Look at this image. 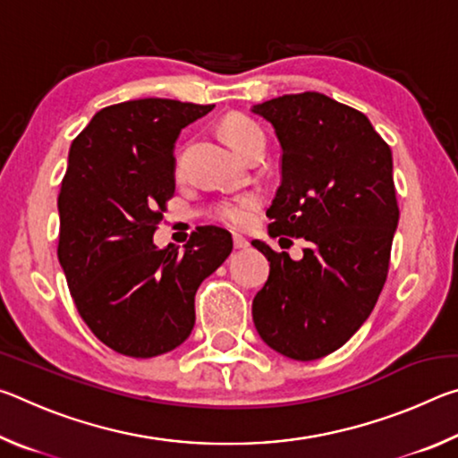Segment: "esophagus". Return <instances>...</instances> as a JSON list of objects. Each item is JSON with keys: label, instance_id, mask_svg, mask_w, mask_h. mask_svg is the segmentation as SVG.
I'll return each mask as SVG.
<instances>
[{"label": "esophagus", "instance_id": "1", "mask_svg": "<svg viewBox=\"0 0 458 458\" xmlns=\"http://www.w3.org/2000/svg\"><path fill=\"white\" fill-rule=\"evenodd\" d=\"M232 240H234V248L236 250H244V248H248L250 246V242H248L246 238H242V236H238V234H234L232 236Z\"/></svg>", "mask_w": 458, "mask_h": 458}]
</instances>
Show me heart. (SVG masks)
<instances>
[{"label":"heart","mask_w":458,"mask_h":458,"mask_svg":"<svg viewBox=\"0 0 458 458\" xmlns=\"http://www.w3.org/2000/svg\"><path fill=\"white\" fill-rule=\"evenodd\" d=\"M222 133L236 153L242 151L248 143L254 141V139H265L262 137V131L254 125L250 119L238 117V114H232V117H226L222 121ZM259 193L248 191L238 198L222 201L218 210H216V216H218L224 224H228V226L242 228L252 220V214L259 208Z\"/></svg>","instance_id":"obj_1"}]
</instances>
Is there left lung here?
Masks as SVG:
<instances>
[{
    "mask_svg": "<svg viewBox=\"0 0 458 458\" xmlns=\"http://www.w3.org/2000/svg\"><path fill=\"white\" fill-rule=\"evenodd\" d=\"M250 111L273 125L283 149L268 234L307 240L301 260L254 240L270 273L252 321L275 352L319 360L361 327L386 283L400 218L392 151L366 114L321 92Z\"/></svg>",
    "mask_w": 458,
    "mask_h": 458,
    "instance_id": "8db88e82",
    "label": "left lung"
}]
</instances>
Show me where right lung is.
I'll return each instance as SVG.
<instances>
[{"instance_id": "add662e5", "label": "right lung", "mask_w": 458, "mask_h": 458, "mask_svg": "<svg viewBox=\"0 0 458 458\" xmlns=\"http://www.w3.org/2000/svg\"><path fill=\"white\" fill-rule=\"evenodd\" d=\"M212 108L172 98L111 105L68 151L60 267L84 323L129 358H155L190 337L198 286L232 252V236L214 226L193 232L182 252L153 244L175 190L177 137Z\"/></svg>"}]
</instances>
